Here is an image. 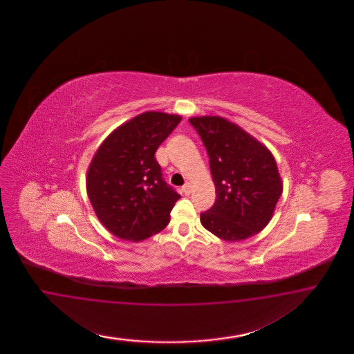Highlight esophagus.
I'll return each instance as SVG.
<instances>
[{
  "instance_id": "obj_1",
  "label": "esophagus",
  "mask_w": 354,
  "mask_h": 354,
  "mask_svg": "<svg viewBox=\"0 0 354 354\" xmlns=\"http://www.w3.org/2000/svg\"><path fill=\"white\" fill-rule=\"evenodd\" d=\"M183 192L185 196H188L189 193L192 192V184L191 183H185L184 185H183Z\"/></svg>"
}]
</instances>
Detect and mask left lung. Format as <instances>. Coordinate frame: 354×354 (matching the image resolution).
Returning <instances> with one entry per match:
<instances>
[{
    "instance_id": "1",
    "label": "left lung",
    "mask_w": 354,
    "mask_h": 354,
    "mask_svg": "<svg viewBox=\"0 0 354 354\" xmlns=\"http://www.w3.org/2000/svg\"><path fill=\"white\" fill-rule=\"evenodd\" d=\"M204 142L215 185L214 205L201 225L225 241L256 235L272 218L283 183L271 151L222 117L189 118Z\"/></svg>"
}]
</instances>
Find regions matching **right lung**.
Here are the masks:
<instances>
[{
    "instance_id": "add662e5",
    "label": "right lung",
    "mask_w": 354,
    "mask_h": 354,
    "mask_svg": "<svg viewBox=\"0 0 354 354\" xmlns=\"http://www.w3.org/2000/svg\"><path fill=\"white\" fill-rule=\"evenodd\" d=\"M180 115L145 111L114 129L86 172V193L100 222L119 239L141 241L170 222L180 194L162 178L154 157Z\"/></svg>"
}]
</instances>
